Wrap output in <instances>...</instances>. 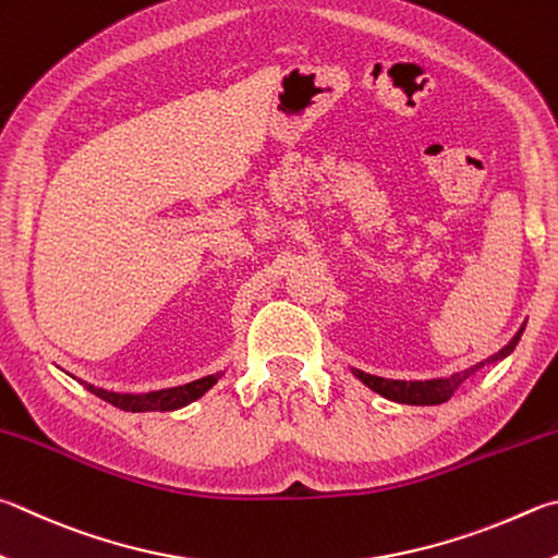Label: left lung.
I'll list each match as a JSON object with an SVG mask.
<instances>
[{
  "label": "left lung",
  "mask_w": 558,
  "mask_h": 558,
  "mask_svg": "<svg viewBox=\"0 0 558 558\" xmlns=\"http://www.w3.org/2000/svg\"><path fill=\"white\" fill-rule=\"evenodd\" d=\"M524 331V324L520 331L510 339L508 347H502L498 353H493L490 359H485L475 366L465 368L461 373H453L449 378H432V380H392V378H380V376H371V373H363L359 368H351L353 376H356L363 385H368L373 392L383 395L392 402H402V404H441L447 402L451 395L459 390V385L463 380H469L473 373H478L483 366H490V363H498L502 359H508L510 353L518 347V341Z\"/></svg>",
  "instance_id": "left-lung-1"
}]
</instances>
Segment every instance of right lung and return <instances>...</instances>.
I'll use <instances>...</instances> for the list:
<instances>
[{
  "mask_svg": "<svg viewBox=\"0 0 558 558\" xmlns=\"http://www.w3.org/2000/svg\"><path fill=\"white\" fill-rule=\"evenodd\" d=\"M225 373H215V376H205L199 380H192L185 385H178V388H163V390H154V392H111L105 388H97L93 383H85V388L97 395V398H102L105 402L114 404V408L124 410V412H170V410H180L185 408V404L195 402L197 398H202L211 385H215Z\"/></svg>",
  "mask_w": 558,
  "mask_h": 558,
  "instance_id": "right-lung-1",
  "label": "right lung"
}]
</instances>
